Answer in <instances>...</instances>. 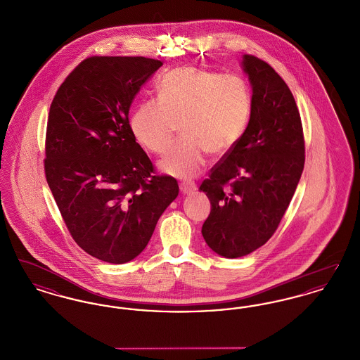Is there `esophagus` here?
Masks as SVG:
<instances>
[{"label":"esophagus","mask_w":360,"mask_h":360,"mask_svg":"<svg viewBox=\"0 0 360 360\" xmlns=\"http://www.w3.org/2000/svg\"><path fill=\"white\" fill-rule=\"evenodd\" d=\"M179 188L184 194H193L195 191V185L193 182H184L179 185Z\"/></svg>","instance_id":"obj_1"}]
</instances>
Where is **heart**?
<instances>
[{
  "instance_id": "1",
  "label": "heart",
  "mask_w": 360,
  "mask_h": 360,
  "mask_svg": "<svg viewBox=\"0 0 360 360\" xmlns=\"http://www.w3.org/2000/svg\"><path fill=\"white\" fill-rule=\"evenodd\" d=\"M158 101L137 105L129 125L137 143L165 154L178 129L182 139L160 162V169L178 178L201 172L206 155L231 151L243 135L251 113V91L238 75H221L197 68L166 72L156 85Z\"/></svg>"
}]
</instances>
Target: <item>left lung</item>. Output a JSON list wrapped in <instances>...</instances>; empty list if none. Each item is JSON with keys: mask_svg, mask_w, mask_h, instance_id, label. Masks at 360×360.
Returning <instances> with one entry per match:
<instances>
[{"mask_svg": "<svg viewBox=\"0 0 360 360\" xmlns=\"http://www.w3.org/2000/svg\"><path fill=\"white\" fill-rule=\"evenodd\" d=\"M241 65L252 86L248 125L200 186L212 205L202 236L229 259L251 254L274 235L305 163L302 122L289 86L254 55H244Z\"/></svg>", "mask_w": 360, "mask_h": 360, "instance_id": "1", "label": "left lung"}]
</instances>
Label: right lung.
I'll return each instance as SVG.
<instances>
[{
  "label": "right lung",
  "instance_id": "1",
  "mask_svg": "<svg viewBox=\"0 0 360 360\" xmlns=\"http://www.w3.org/2000/svg\"><path fill=\"white\" fill-rule=\"evenodd\" d=\"M162 65L144 56H90L52 100L47 184L71 238L108 263L135 259L179 191L175 178L155 175L128 119L137 91Z\"/></svg>",
  "mask_w": 360,
  "mask_h": 360
}]
</instances>
